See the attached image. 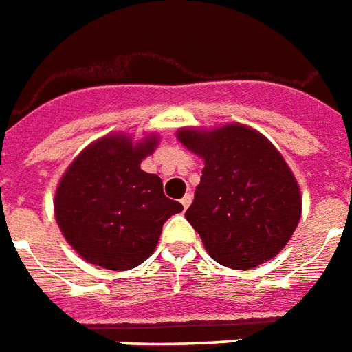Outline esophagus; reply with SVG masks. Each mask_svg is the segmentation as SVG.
Masks as SVG:
<instances>
[{"label": "esophagus", "instance_id": "obj_1", "mask_svg": "<svg viewBox=\"0 0 352 352\" xmlns=\"http://www.w3.org/2000/svg\"><path fill=\"white\" fill-rule=\"evenodd\" d=\"M181 204H183L184 209H188V206L192 204V194H190V192H186V194H184L183 199H181Z\"/></svg>", "mask_w": 352, "mask_h": 352}]
</instances>
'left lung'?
Wrapping results in <instances>:
<instances>
[{"mask_svg":"<svg viewBox=\"0 0 352 352\" xmlns=\"http://www.w3.org/2000/svg\"><path fill=\"white\" fill-rule=\"evenodd\" d=\"M179 141L206 160L184 213L209 256L234 270L273 258L294 234L302 196L292 171L267 139L239 124L213 131L179 130Z\"/></svg>","mask_w":352,"mask_h":352,"instance_id":"8db88e82","label":"left lung"}]
</instances>
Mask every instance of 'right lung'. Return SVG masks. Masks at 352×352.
<instances>
[{
    "label": "right lung",
    "mask_w": 352,
    "mask_h": 352,
    "mask_svg": "<svg viewBox=\"0 0 352 352\" xmlns=\"http://www.w3.org/2000/svg\"><path fill=\"white\" fill-rule=\"evenodd\" d=\"M156 138L133 145L109 135L87 146L58 184V226L90 264L124 272L143 264L158 243L162 226L183 206L166 198L162 179L141 169Z\"/></svg>",
    "instance_id": "1"
}]
</instances>
